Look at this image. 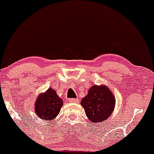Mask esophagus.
<instances>
[{
    "mask_svg": "<svg viewBox=\"0 0 154 154\" xmlns=\"http://www.w3.org/2000/svg\"><path fill=\"white\" fill-rule=\"evenodd\" d=\"M69 102H72V103H77L79 100H78V99H70L69 100Z\"/></svg>",
    "mask_w": 154,
    "mask_h": 154,
    "instance_id": "1",
    "label": "esophagus"
}]
</instances>
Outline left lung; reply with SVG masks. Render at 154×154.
Here are the masks:
<instances>
[{
    "instance_id": "left-lung-1",
    "label": "left lung",
    "mask_w": 154,
    "mask_h": 154,
    "mask_svg": "<svg viewBox=\"0 0 154 154\" xmlns=\"http://www.w3.org/2000/svg\"><path fill=\"white\" fill-rule=\"evenodd\" d=\"M86 116L92 123L105 122L113 112L116 99L107 85H92L81 101Z\"/></svg>"
}]
</instances>
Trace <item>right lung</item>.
Listing matches in <instances>:
<instances>
[{
    "label": "right lung",
    "instance_id": "add662e5",
    "mask_svg": "<svg viewBox=\"0 0 154 154\" xmlns=\"http://www.w3.org/2000/svg\"><path fill=\"white\" fill-rule=\"evenodd\" d=\"M63 106V100L57 95L53 88L44 93H39L35 101V112L38 118L45 121H52L59 114Z\"/></svg>",
    "mask_w": 154,
    "mask_h": 154
}]
</instances>
